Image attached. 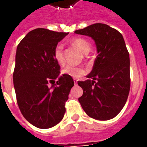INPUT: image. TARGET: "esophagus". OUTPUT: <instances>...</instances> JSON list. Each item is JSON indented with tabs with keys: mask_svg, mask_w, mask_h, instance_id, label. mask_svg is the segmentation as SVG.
Here are the masks:
<instances>
[{
	"mask_svg": "<svg viewBox=\"0 0 147 147\" xmlns=\"http://www.w3.org/2000/svg\"><path fill=\"white\" fill-rule=\"evenodd\" d=\"M73 81L74 83H75V84H76L77 82H78V80H77V79H73Z\"/></svg>",
	"mask_w": 147,
	"mask_h": 147,
	"instance_id": "obj_1",
	"label": "esophagus"
}]
</instances>
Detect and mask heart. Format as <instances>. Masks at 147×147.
<instances>
[{
  "instance_id": "b5f03b06",
  "label": "heart",
  "mask_w": 147,
  "mask_h": 147,
  "mask_svg": "<svg viewBox=\"0 0 147 147\" xmlns=\"http://www.w3.org/2000/svg\"><path fill=\"white\" fill-rule=\"evenodd\" d=\"M71 45L76 47L83 53H89L90 50V43L86 39L82 38H77L70 41ZM54 57L59 64H64V59L63 56V46L61 45H57L54 49ZM85 72V69L82 67L76 66V65H67L62 70V74L67 75L71 77H79Z\"/></svg>"
}]
</instances>
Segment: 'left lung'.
I'll use <instances>...</instances> for the list:
<instances>
[{"instance_id": "left-lung-1", "label": "left lung", "mask_w": 147, "mask_h": 147, "mask_svg": "<svg viewBox=\"0 0 147 147\" xmlns=\"http://www.w3.org/2000/svg\"><path fill=\"white\" fill-rule=\"evenodd\" d=\"M75 33L92 38L98 56L92 71L79 81L83 95L79 98L90 117L98 120L113 119L123 108L129 94L130 58L122 34L104 24H94Z\"/></svg>"}]
</instances>
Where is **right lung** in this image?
<instances>
[{
    "mask_svg": "<svg viewBox=\"0 0 147 147\" xmlns=\"http://www.w3.org/2000/svg\"><path fill=\"white\" fill-rule=\"evenodd\" d=\"M68 33L37 28L18 45L13 83L19 108L34 126L46 129L57 125L65 113V102L74 86L70 76H60L54 57L57 43ZM58 80L49 88L48 83Z\"/></svg>",
    "mask_w": 147,
    "mask_h": 147,
    "instance_id": "add662e5",
    "label": "right lung"
}]
</instances>
